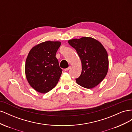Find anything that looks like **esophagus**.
<instances>
[{"instance_id":"esophagus-1","label":"esophagus","mask_w":132,"mask_h":132,"mask_svg":"<svg viewBox=\"0 0 132 132\" xmlns=\"http://www.w3.org/2000/svg\"><path fill=\"white\" fill-rule=\"evenodd\" d=\"M70 68H71V66H69L68 68H67L64 69V70H65V71H68V70H69Z\"/></svg>"}]
</instances>
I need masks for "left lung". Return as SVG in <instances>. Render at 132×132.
I'll return each instance as SVG.
<instances>
[{
    "label": "left lung",
    "mask_w": 132,
    "mask_h": 132,
    "mask_svg": "<svg viewBox=\"0 0 132 132\" xmlns=\"http://www.w3.org/2000/svg\"><path fill=\"white\" fill-rule=\"evenodd\" d=\"M68 42L77 51L81 61V73L76 79V82L85 88H94L103 80L108 72L109 58L106 49L99 41L89 37Z\"/></svg>",
    "instance_id": "left-lung-1"
}]
</instances>
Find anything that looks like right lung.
Segmentation results:
<instances>
[{
    "mask_svg": "<svg viewBox=\"0 0 132 132\" xmlns=\"http://www.w3.org/2000/svg\"><path fill=\"white\" fill-rule=\"evenodd\" d=\"M61 42L46 41L34 46L29 52L25 63V74L30 86L45 94L56 86L62 69L55 57Z\"/></svg>",
    "mask_w": 132,
    "mask_h": 132,
    "instance_id": "1",
    "label": "right lung"
}]
</instances>
